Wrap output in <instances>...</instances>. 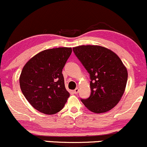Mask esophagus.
I'll list each match as a JSON object with an SVG mask.
<instances>
[{"label": "esophagus", "instance_id": "esophagus-1", "mask_svg": "<svg viewBox=\"0 0 147 147\" xmlns=\"http://www.w3.org/2000/svg\"><path fill=\"white\" fill-rule=\"evenodd\" d=\"M78 92H79V88H76V89L74 90V92L75 93V94H78Z\"/></svg>", "mask_w": 147, "mask_h": 147}]
</instances>
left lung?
I'll return each mask as SVG.
<instances>
[{"label":"left lung","mask_w":147,"mask_h":147,"mask_svg":"<svg viewBox=\"0 0 147 147\" xmlns=\"http://www.w3.org/2000/svg\"><path fill=\"white\" fill-rule=\"evenodd\" d=\"M90 76L91 94L81 99L88 109L95 113L112 109L121 100L125 90L127 71L119 57L99 45H80L73 48Z\"/></svg>","instance_id":"8db88e82"}]
</instances>
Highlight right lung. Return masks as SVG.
I'll use <instances>...</instances> for the list:
<instances>
[{
	"mask_svg": "<svg viewBox=\"0 0 147 147\" xmlns=\"http://www.w3.org/2000/svg\"><path fill=\"white\" fill-rule=\"evenodd\" d=\"M71 48H57L40 52L29 59L20 76L25 98L34 109L52 115L60 111L70 94L66 90L62 69Z\"/></svg>",
	"mask_w": 147,
	"mask_h": 147,
	"instance_id": "add662e5",
	"label": "right lung"
}]
</instances>
